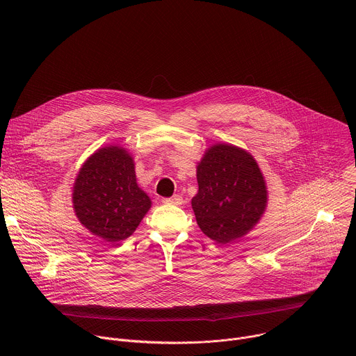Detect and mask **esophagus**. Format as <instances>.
Segmentation results:
<instances>
[{
  "label": "esophagus",
  "mask_w": 356,
  "mask_h": 356,
  "mask_svg": "<svg viewBox=\"0 0 356 356\" xmlns=\"http://www.w3.org/2000/svg\"><path fill=\"white\" fill-rule=\"evenodd\" d=\"M162 202H165V204H170V206H180L181 202H183V198H181V195L175 194V195H172V197L163 198Z\"/></svg>",
  "instance_id": "esophagus-1"
}]
</instances>
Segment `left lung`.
Instances as JSON below:
<instances>
[{
  "label": "left lung",
  "mask_w": 356,
  "mask_h": 356,
  "mask_svg": "<svg viewBox=\"0 0 356 356\" xmlns=\"http://www.w3.org/2000/svg\"><path fill=\"white\" fill-rule=\"evenodd\" d=\"M191 207L200 229L218 243L246 235L266 210L268 190L252 155L229 145L210 146L197 166Z\"/></svg>",
  "instance_id": "left-lung-1"
}]
</instances>
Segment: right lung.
<instances>
[{
    "label": "right lung",
    "instance_id": "right-lung-1",
    "mask_svg": "<svg viewBox=\"0 0 356 356\" xmlns=\"http://www.w3.org/2000/svg\"><path fill=\"white\" fill-rule=\"evenodd\" d=\"M150 204L136 183L134 159L120 146L98 149L74 181L73 209L79 221L106 242L131 236Z\"/></svg>",
    "mask_w": 356,
    "mask_h": 356
}]
</instances>
